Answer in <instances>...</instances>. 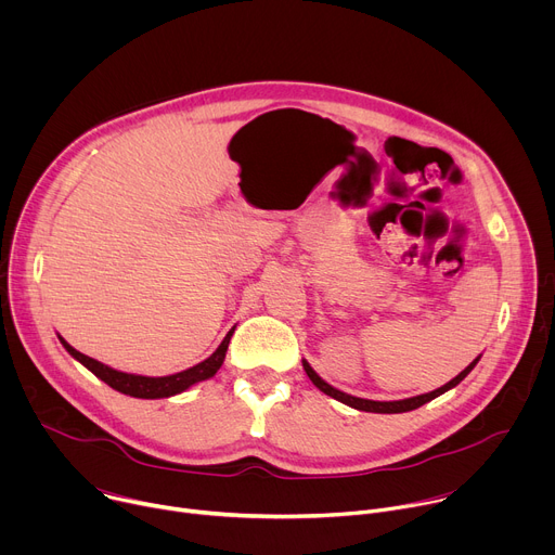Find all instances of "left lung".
I'll return each mask as SVG.
<instances>
[{
	"label": "left lung",
	"mask_w": 555,
	"mask_h": 555,
	"mask_svg": "<svg viewBox=\"0 0 555 555\" xmlns=\"http://www.w3.org/2000/svg\"><path fill=\"white\" fill-rule=\"evenodd\" d=\"M477 362H479V358L474 360V362H469L456 377H452L448 384H443L441 388H437V390H430V392H424V395H417V398H409V400H398V402H373V400H362V398H353V395H347V392H343V390H338V388H334L332 384H327L319 373H315L305 360H302V369H305V373L309 375V379L319 386L323 392H327L330 398H334V400H338V402H343V404H347V406H351V409H358V411H364V413H386V415H390V413H406V411H415V409H420V406H424L426 402H430V400H435V398H439L441 392H446V390H450V388H454L474 366H477Z\"/></svg>",
	"instance_id": "obj_1"
}]
</instances>
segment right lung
I'll use <instances>...</instances> for the list:
<instances>
[{"instance_id":"add662e5","label":"right lung","mask_w":555,"mask_h":555,"mask_svg":"<svg viewBox=\"0 0 555 555\" xmlns=\"http://www.w3.org/2000/svg\"><path fill=\"white\" fill-rule=\"evenodd\" d=\"M234 330H230L225 334V338L221 340V345L217 347V351L206 358L204 362L182 371V373H176V375H165V377H146V375H133V373H122V371H116L112 366H105L101 364L99 360L90 358V356H83L81 351H76L74 347H69L63 338H61V345L67 349V353L72 358H76L78 362H81L83 366H88L96 377H101L105 384H109L112 388L125 392V395H131V398H142V400H157V398H171V395H178L182 390H186L189 386L202 382V379H208L212 377L219 366L223 364V358H225V351H228V343H230V336H232Z\"/></svg>"}]
</instances>
